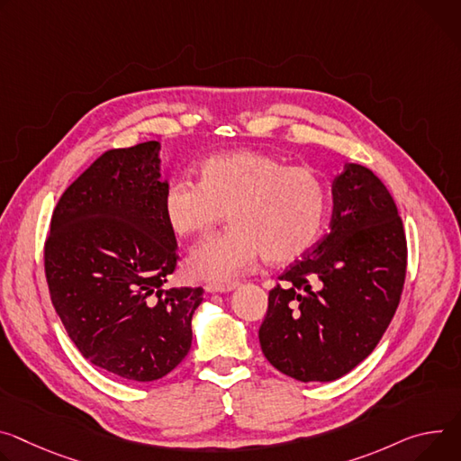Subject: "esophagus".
Returning a JSON list of instances; mask_svg holds the SVG:
<instances>
[{
    "instance_id": "34e87169",
    "label": "esophagus",
    "mask_w": 461,
    "mask_h": 461,
    "mask_svg": "<svg viewBox=\"0 0 461 461\" xmlns=\"http://www.w3.org/2000/svg\"><path fill=\"white\" fill-rule=\"evenodd\" d=\"M237 288V283H207L205 290L207 292H231Z\"/></svg>"
}]
</instances>
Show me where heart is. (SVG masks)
I'll list each match as a JSON object with an SVG mask.
<instances>
[{"instance_id": "1", "label": "heart", "mask_w": 461, "mask_h": 461, "mask_svg": "<svg viewBox=\"0 0 461 461\" xmlns=\"http://www.w3.org/2000/svg\"><path fill=\"white\" fill-rule=\"evenodd\" d=\"M329 205L325 180L311 167H288L259 150L212 156L198 165V182L180 180L163 194L161 212L178 237H200L226 215L233 224L194 248V277L231 281L263 258L288 265L318 240Z\"/></svg>"}]
</instances>
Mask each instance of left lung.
<instances>
[{"label":"left lung","mask_w":461,"mask_h":461,"mask_svg":"<svg viewBox=\"0 0 461 461\" xmlns=\"http://www.w3.org/2000/svg\"><path fill=\"white\" fill-rule=\"evenodd\" d=\"M330 230L268 292L259 329L267 360L302 383L337 381L381 342L406 277L397 205L367 167L332 180Z\"/></svg>","instance_id":"obj_1"}]
</instances>
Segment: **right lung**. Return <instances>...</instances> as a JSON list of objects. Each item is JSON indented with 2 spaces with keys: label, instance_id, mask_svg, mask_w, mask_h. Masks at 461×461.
<instances>
[{
  "label": "right lung",
  "instance_id": "add662e5",
  "mask_svg": "<svg viewBox=\"0 0 461 461\" xmlns=\"http://www.w3.org/2000/svg\"><path fill=\"white\" fill-rule=\"evenodd\" d=\"M159 143L110 149L60 196L44 246L50 296L86 360L132 383L187 355L203 288H165L180 259L161 212Z\"/></svg>",
  "mask_w": 461,
  "mask_h": 461
}]
</instances>
